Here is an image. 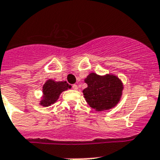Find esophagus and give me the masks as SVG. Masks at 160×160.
<instances>
[{"label": "esophagus", "mask_w": 160, "mask_h": 160, "mask_svg": "<svg viewBox=\"0 0 160 160\" xmlns=\"http://www.w3.org/2000/svg\"><path fill=\"white\" fill-rule=\"evenodd\" d=\"M72 88H73L74 90H78V86H77L76 84H74V85H72Z\"/></svg>", "instance_id": "obj_1"}]
</instances>
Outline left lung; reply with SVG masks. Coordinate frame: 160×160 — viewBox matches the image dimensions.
<instances>
[{"label": "left lung", "instance_id": "1", "mask_svg": "<svg viewBox=\"0 0 160 160\" xmlns=\"http://www.w3.org/2000/svg\"><path fill=\"white\" fill-rule=\"evenodd\" d=\"M84 82L88 88L82 91L86 102L98 112L107 111L116 107L121 100L123 83L113 74L103 76L91 72Z\"/></svg>", "mask_w": 160, "mask_h": 160}]
</instances>
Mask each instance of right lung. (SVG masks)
Listing matches in <instances>:
<instances>
[{
    "label": "right lung",
    "mask_w": 160,
    "mask_h": 160,
    "mask_svg": "<svg viewBox=\"0 0 160 160\" xmlns=\"http://www.w3.org/2000/svg\"><path fill=\"white\" fill-rule=\"evenodd\" d=\"M68 88H71V86L66 81L56 82L53 79H48L43 86V96L39 105L43 107H48L53 104L57 102L60 94Z\"/></svg>",
    "instance_id": "add662e5"
}]
</instances>
